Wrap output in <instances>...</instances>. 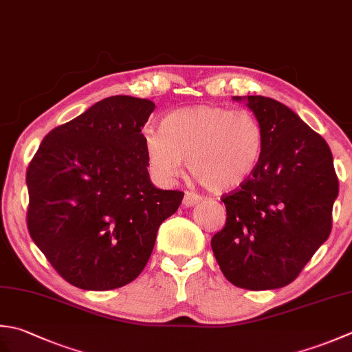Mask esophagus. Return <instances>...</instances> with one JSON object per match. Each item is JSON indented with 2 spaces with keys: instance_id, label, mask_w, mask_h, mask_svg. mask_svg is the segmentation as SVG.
<instances>
[{
  "instance_id": "1",
  "label": "esophagus",
  "mask_w": 352,
  "mask_h": 352,
  "mask_svg": "<svg viewBox=\"0 0 352 352\" xmlns=\"http://www.w3.org/2000/svg\"><path fill=\"white\" fill-rule=\"evenodd\" d=\"M199 201H201V197L198 194H194V192H186L183 198V208H192V206L198 204Z\"/></svg>"
}]
</instances>
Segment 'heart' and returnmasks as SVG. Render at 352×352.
<instances>
[{
	"label": "heart",
	"instance_id": "1",
	"mask_svg": "<svg viewBox=\"0 0 352 352\" xmlns=\"http://www.w3.org/2000/svg\"><path fill=\"white\" fill-rule=\"evenodd\" d=\"M148 168L157 182L170 183L188 158V169L204 188L236 189L258 169L265 134L250 109L195 105L163 117L160 129H143Z\"/></svg>",
	"mask_w": 352,
	"mask_h": 352
}]
</instances>
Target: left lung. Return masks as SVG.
Returning a JSON list of instances; mask_svg holds the SVG:
<instances>
[{"instance_id":"left-lung-1","label":"left lung","mask_w":352,"mask_h":352,"mask_svg":"<svg viewBox=\"0 0 352 352\" xmlns=\"http://www.w3.org/2000/svg\"><path fill=\"white\" fill-rule=\"evenodd\" d=\"M247 107L264 128L263 158L223 195L226 226L210 245L233 285L274 290L298 278L328 239L339 180L328 143L290 108L264 96H247Z\"/></svg>"}]
</instances>
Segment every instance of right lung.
Masks as SVG:
<instances>
[{
	"mask_svg": "<svg viewBox=\"0 0 352 352\" xmlns=\"http://www.w3.org/2000/svg\"><path fill=\"white\" fill-rule=\"evenodd\" d=\"M154 102L111 96L52 129L32 158L27 227L62 278L82 290L134 280L184 192L151 183L142 128Z\"/></svg>",
	"mask_w": 352,
	"mask_h": 352,
	"instance_id": "1",
	"label": "right lung"
}]
</instances>
